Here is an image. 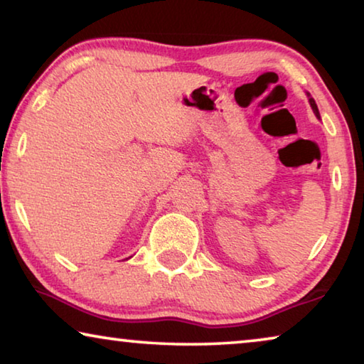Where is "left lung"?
<instances>
[{"label":"left lung","mask_w":364,"mask_h":364,"mask_svg":"<svg viewBox=\"0 0 364 364\" xmlns=\"http://www.w3.org/2000/svg\"><path fill=\"white\" fill-rule=\"evenodd\" d=\"M310 104H311V107H313V110H315V114H316V117H319V112H318V107H316V104H315V101H313V100H310Z\"/></svg>","instance_id":"obj_1"}]
</instances>
